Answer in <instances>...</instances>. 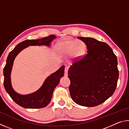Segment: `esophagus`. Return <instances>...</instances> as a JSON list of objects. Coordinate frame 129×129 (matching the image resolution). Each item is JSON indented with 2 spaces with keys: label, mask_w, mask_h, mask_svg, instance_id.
Wrapping results in <instances>:
<instances>
[{
  "label": "esophagus",
  "mask_w": 129,
  "mask_h": 129,
  "mask_svg": "<svg viewBox=\"0 0 129 129\" xmlns=\"http://www.w3.org/2000/svg\"><path fill=\"white\" fill-rule=\"evenodd\" d=\"M68 67L66 66L65 67V69H64V76H68Z\"/></svg>",
  "instance_id": "obj_1"
}]
</instances>
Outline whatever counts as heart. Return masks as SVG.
<instances>
[{"label":"heart","instance_id":"1","mask_svg":"<svg viewBox=\"0 0 129 129\" xmlns=\"http://www.w3.org/2000/svg\"><path fill=\"white\" fill-rule=\"evenodd\" d=\"M57 48L61 53L69 54L70 53L74 58H80L84 55L86 51L85 43L81 40H66L57 44Z\"/></svg>","mask_w":129,"mask_h":129}]
</instances>
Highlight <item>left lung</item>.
I'll list each match as a JSON object with an SVG mask.
<instances>
[{
  "instance_id": "1",
  "label": "left lung",
  "mask_w": 129,
  "mask_h": 129,
  "mask_svg": "<svg viewBox=\"0 0 129 129\" xmlns=\"http://www.w3.org/2000/svg\"><path fill=\"white\" fill-rule=\"evenodd\" d=\"M85 43L87 54L70 67L69 91L81 106H95L108 100L116 89L117 58L106 43L91 38H78Z\"/></svg>"
}]
</instances>
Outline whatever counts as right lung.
<instances>
[{
  "instance_id": "add662e5",
  "label": "right lung",
  "mask_w": 129,
  "mask_h": 129,
  "mask_svg": "<svg viewBox=\"0 0 129 129\" xmlns=\"http://www.w3.org/2000/svg\"><path fill=\"white\" fill-rule=\"evenodd\" d=\"M56 38L53 35L38 40H27L18 44L10 52L6 64L3 69L4 86L11 99L19 105L24 108L39 109L47 106L51 102L54 88L58 84L60 78L64 76L65 66L60 67L55 72L48 76L41 88L35 92L26 95H21L13 89L11 81V73L16 56L25 48L30 45H47L50 46L52 40Z\"/></svg>"
}]
</instances>
